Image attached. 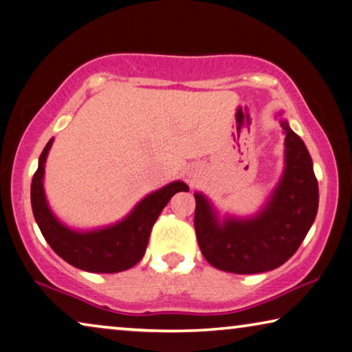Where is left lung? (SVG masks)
<instances>
[{"mask_svg":"<svg viewBox=\"0 0 352 352\" xmlns=\"http://www.w3.org/2000/svg\"><path fill=\"white\" fill-rule=\"evenodd\" d=\"M280 126L285 133V168L259 212L220 219L206 195L195 192V231L210 266L232 274L277 269L294 255L316 219L320 190L310 153L288 120L280 118Z\"/></svg>","mask_w":352,"mask_h":352,"instance_id":"8db88e82","label":"left lung"}]
</instances>
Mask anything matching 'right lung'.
<instances>
[{
    "mask_svg": "<svg viewBox=\"0 0 352 352\" xmlns=\"http://www.w3.org/2000/svg\"><path fill=\"white\" fill-rule=\"evenodd\" d=\"M53 138L47 143L39 157V166L31 182V206L34 219L58 256L70 266L94 274H116L131 269L143 258L148 247L151 230L171 197L177 192H188L182 181L166 184L146 195L131 212L116 223L96 230H74L64 225L48 206L44 190V175L48 151Z\"/></svg>",
    "mask_w": 352,
    "mask_h": 352,
    "instance_id": "add662e5",
    "label": "right lung"
}]
</instances>
